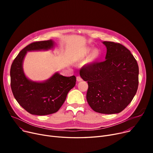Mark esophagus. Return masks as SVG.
<instances>
[{"instance_id": "esophagus-1", "label": "esophagus", "mask_w": 153, "mask_h": 153, "mask_svg": "<svg viewBox=\"0 0 153 153\" xmlns=\"http://www.w3.org/2000/svg\"><path fill=\"white\" fill-rule=\"evenodd\" d=\"M76 79H77V82H81L82 81V79L81 78V77H80V76H77Z\"/></svg>"}]
</instances>
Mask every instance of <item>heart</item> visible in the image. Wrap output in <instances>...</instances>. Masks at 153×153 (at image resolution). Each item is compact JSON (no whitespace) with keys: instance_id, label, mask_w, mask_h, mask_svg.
<instances>
[{"instance_id":"heart-1","label":"heart","mask_w":153,"mask_h":153,"mask_svg":"<svg viewBox=\"0 0 153 153\" xmlns=\"http://www.w3.org/2000/svg\"><path fill=\"white\" fill-rule=\"evenodd\" d=\"M90 51H91V48H88L85 50L84 53L85 54H88V53H89ZM99 56H100V51H99V50L98 49H97V48H95V49L92 50V51L91 53L90 60L92 61H95V60H96L99 57Z\"/></svg>"}]
</instances>
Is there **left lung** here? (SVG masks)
<instances>
[{
  "instance_id": "left-lung-1",
  "label": "left lung",
  "mask_w": 153,
  "mask_h": 153,
  "mask_svg": "<svg viewBox=\"0 0 153 153\" xmlns=\"http://www.w3.org/2000/svg\"><path fill=\"white\" fill-rule=\"evenodd\" d=\"M102 43L107 48L105 60L84 66L80 76L87 81L86 99L94 111L118 114L129 105L137 91L138 65L131 52L122 45Z\"/></svg>"
}]
</instances>
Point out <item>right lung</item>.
I'll list each match as a JSON object with an SVG mask.
<instances>
[{
	"label": "right lung",
	"instance_id": "add662e5",
	"mask_svg": "<svg viewBox=\"0 0 153 153\" xmlns=\"http://www.w3.org/2000/svg\"><path fill=\"white\" fill-rule=\"evenodd\" d=\"M52 39L32 43L19 53L10 68V85L16 100L28 113L46 115L58 111L65 101L69 91L76 85L74 76L65 77L56 72L43 82L28 79L23 69L24 58L28 51L51 50Z\"/></svg>",
	"mask_w": 153,
	"mask_h": 153
}]
</instances>
